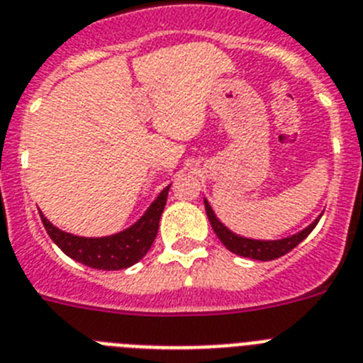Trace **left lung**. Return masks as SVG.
<instances>
[{
    "label": "left lung",
    "mask_w": 363,
    "mask_h": 363,
    "mask_svg": "<svg viewBox=\"0 0 363 363\" xmlns=\"http://www.w3.org/2000/svg\"><path fill=\"white\" fill-rule=\"evenodd\" d=\"M204 208H206V216L210 219V225H212L213 232L217 234V238L220 239V242L228 248L230 252H234L238 256L242 257H250V259L257 261H272L277 259V257L285 256L286 252H291L292 248H296L299 242L303 241L311 232L314 230V226L318 225L316 219L311 226H307L305 230H301L299 234L291 235V238L285 239H277V241H257V239H247V238H239L234 232H230L223 223L216 217L212 206L208 204V201L204 199Z\"/></svg>",
    "instance_id": "1"
}]
</instances>
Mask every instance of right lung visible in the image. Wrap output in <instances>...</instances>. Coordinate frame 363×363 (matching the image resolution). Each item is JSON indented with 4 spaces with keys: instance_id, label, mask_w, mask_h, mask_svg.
I'll return each instance as SVG.
<instances>
[{
    "instance_id": "add662e5",
    "label": "right lung",
    "mask_w": 363,
    "mask_h": 363,
    "mask_svg": "<svg viewBox=\"0 0 363 363\" xmlns=\"http://www.w3.org/2000/svg\"><path fill=\"white\" fill-rule=\"evenodd\" d=\"M168 191L169 186H166L153 204L147 208V212L133 226H129L121 234L107 235V238H78L50 225L42 212L40 217L49 238L69 257L96 270H122L143 259L155 241Z\"/></svg>"
}]
</instances>
